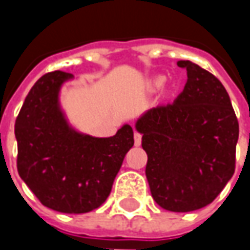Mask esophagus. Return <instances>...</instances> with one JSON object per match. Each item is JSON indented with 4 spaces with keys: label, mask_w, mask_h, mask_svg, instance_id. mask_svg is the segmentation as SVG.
<instances>
[{
    "label": "esophagus",
    "mask_w": 250,
    "mask_h": 250,
    "mask_svg": "<svg viewBox=\"0 0 250 250\" xmlns=\"http://www.w3.org/2000/svg\"><path fill=\"white\" fill-rule=\"evenodd\" d=\"M133 139H135V145L140 146V143H142V135H140L139 132H135L133 133Z\"/></svg>",
    "instance_id": "obj_1"
}]
</instances>
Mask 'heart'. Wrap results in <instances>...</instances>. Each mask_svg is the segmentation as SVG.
<instances>
[{"instance_id": "b5f03b06", "label": "heart", "mask_w": 250, "mask_h": 250, "mask_svg": "<svg viewBox=\"0 0 250 250\" xmlns=\"http://www.w3.org/2000/svg\"><path fill=\"white\" fill-rule=\"evenodd\" d=\"M163 83H164V79H163V78H159V79L156 81V84H157V86H161Z\"/></svg>"}]
</instances>
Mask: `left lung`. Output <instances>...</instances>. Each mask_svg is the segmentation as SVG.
<instances>
[{
  "mask_svg": "<svg viewBox=\"0 0 250 250\" xmlns=\"http://www.w3.org/2000/svg\"><path fill=\"white\" fill-rule=\"evenodd\" d=\"M188 81L174 103L136 122L147 153L146 178L160 207L185 213L210 205L235 171L239 125L229 96L213 73L178 61Z\"/></svg>",
  "mask_w": 250,
  "mask_h": 250,
  "instance_id": "8db88e82",
  "label": "left lung"
}]
</instances>
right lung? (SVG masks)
Listing matches in <instances>:
<instances>
[{
  "instance_id": "1",
  "label": "right lung",
  "mask_w": 250,
  "mask_h": 250,
  "mask_svg": "<svg viewBox=\"0 0 250 250\" xmlns=\"http://www.w3.org/2000/svg\"><path fill=\"white\" fill-rule=\"evenodd\" d=\"M73 75H43L24 99L15 122L18 172L48 208L87 213L108 197L133 130L124 125L111 138H93L69 126L60 107V89Z\"/></svg>"
}]
</instances>
